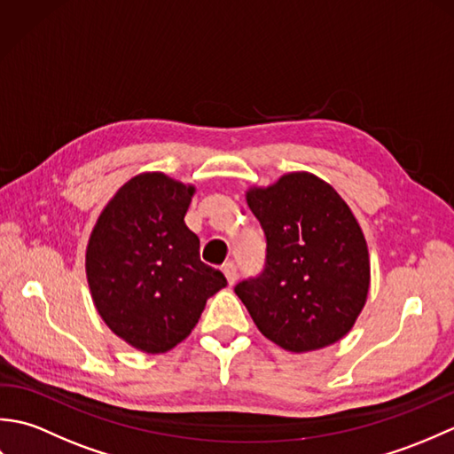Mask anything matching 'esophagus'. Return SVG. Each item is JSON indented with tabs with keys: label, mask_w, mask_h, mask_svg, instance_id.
I'll use <instances>...</instances> for the list:
<instances>
[{
	"label": "esophagus",
	"mask_w": 454,
	"mask_h": 454,
	"mask_svg": "<svg viewBox=\"0 0 454 454\" xmlns=\"http://www.w3.org/2000/svg\"><path fill=\"white\" fill-rule=\"evenodd\" d=\"M222 271H224L228 283L234 285L236 278H238V269H236V263L234 262H226L224 265H222Z\"/></svg>",
	"instance_id": "1"
}]
</instances>
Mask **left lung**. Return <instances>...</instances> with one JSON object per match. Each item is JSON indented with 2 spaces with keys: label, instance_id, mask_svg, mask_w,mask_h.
<instances>
[{
  "label": "left lung",
  "instance_id": "obj_1",
  "mask_svg": "<svg viewBox=\"0 0 454 454\" xmlns=\"http://www.w3.org/2000/svg\"><path fill=\"white\" fill-rule=\"evenodd\" d=\"M267 238L263 273L236 285L257 330L291 353L324 349L349 333L371 286L359 222L314 173H286L246 192Z\"/></svg>",
  "mask_w": 454,
  "mask_h": 454
}]
</instances>
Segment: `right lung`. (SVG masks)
<instances>
[{
	"label": "right lung",
	"instance_id": "right-lung-1",
	"mask_svg": "<svg viewBox=\"0 0 454 454\" xmlns=\"http://www.w3.org/2000/svg\"><path fill=\"white\" fill-rule=\"evenodd\" d=\"M195 187L148 171L103 208L85 252V273L103 322L134 349L156 355L191 333L212 294L226 286L200 262L185 224Z\"/></svg>",
	"mask_w": 454,
	"mask_h": 454
}]
</instances>
